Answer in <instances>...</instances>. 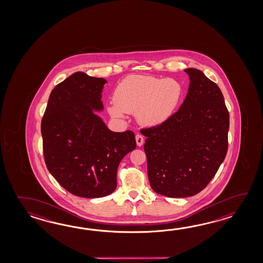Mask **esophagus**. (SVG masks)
<instances>
[{"label": "esophagus", "mask_w": 263, "mask_h": 263, "mask_svg": "<svg viewBox=\"0 0 263 263\" xmlns=\"http://www.w3.org/2000/svg\"><path fill=\"white\" fill-rule=\"evenodd\" d=\"M135 140H136V144H137L138 146L143 145V143H144V137H143L141 134H136V135H135Z\"/></svg>", "instance_id": "obj_1"}]
</instances>
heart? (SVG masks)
Instances as JSON below:
<instances>
[{
    "instance_id": "obj_1",
    "label": "heart",
    "mask_w": 263,
    "mask_h": 263,
    "mask_svg": "<svg viewBox=\"0 0 263 263\" xmlns=\"http://www.w3.org/2000/svg\"><path fill=\"white\" fill-rule=\"evenodd\" d=\"M183 95V86L175 79L130 75L117 85L107 110L114 118L136 114L144 126H157L173 115Z\"/></svg>"
}]
</instances>
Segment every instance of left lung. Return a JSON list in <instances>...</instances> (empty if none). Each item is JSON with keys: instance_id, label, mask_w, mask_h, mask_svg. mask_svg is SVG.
<instances>
[{"instance_id": "1", "label": "left lung", "mask_w": 263, "mask_h": 263, "mask_svg": "<svg viewBox=\"0 0 263 263\" xmlns=\"http://www.w3.org/2000/svg\"><path fill=\"white\" fill-rule=\"evenodd\" d=\"M190 84L179 111L155 127L141 129L153 191L167 197L201 192L223 162L229 114L218 85L199 69L186 68Z\"/></svg>"}]
</instances>
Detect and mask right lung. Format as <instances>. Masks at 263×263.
Returning <instances> with one entry per match:
<instances>
[{
  "mask_svg": "<svg viewBox=\"0 0 263 263\" xmlns=\"http://www.w3.org/2000/svg\"><path fill=\"white\" fill-rule=\"evenodd\" d=\"M107 81L75 72L50 92L41 121L46 165L63 188L96 198L117 188L119 163L135 149L134 132L115 133L95 111H102Z\"/></svg>",
  "mask_w": 263,
  "mask_h": 263,
  "instance_id": "add662e5",
  "label": "right lung"
}]
</instances>
